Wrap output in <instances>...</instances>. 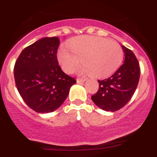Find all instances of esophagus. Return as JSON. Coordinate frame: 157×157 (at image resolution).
I'll list each match as a JSON object with an SVG mask.
<instances>
[{"instance_id": "34e87169", "label": "esophagus", "mask_w": 157, "mask_h": 157, "mask_svg": "<svg viewBox=\"0 0 157 157\" xmlns=\"http://www.w3.org/2000/svg\"><path fill=\"white\" fill-rule=\"evenodd\" d=\"M86 80V78H77V83H83Z\"/></svg>"}]
</instances>
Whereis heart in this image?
Wrapping results in <instances>:
<instances>
[{
    "label": "heart",
    "instance_id": "1",
    "mask_svg": "<svg viewBox=\"0 0 157 157\" xmlns=\"http://www.w3.org/2000/svg\"><path fill=\"white\" fill-rule=\"evenodd\" d=\"M69 48L63 45L58 51V60L65 72L71 73L82 60L84 66L80 72L102 78L113 74L124 58L122 48L111 39L96 36H81L69 41Z\"/></svg>",
    "mask_w": 157,
    "mask_h": 157
}]
</instances>
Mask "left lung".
<instances>
[{
  "label": "left lung",
  "mask_w": 157,
  "mask_h": 157,
  "mask_svg": "<svg viewBox=\"0 0 157 157\" xmlns=\"http://www.w3.org/2000/svg\"><path fill=\"white\" fill-rule=\"evenodd\" d=\"M124 53V64L109 78L98 80L99 88L91 96L99 108L106 112H115L124 107L134 95L139 79L140 67L133 52L121 45Z\"/></svg>",
  "instance_id": "1"
}]
</instances>
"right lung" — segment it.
Here are the masks:
<instances>
[{
  "label": "right lung",
  "instance_id": "right-lung-1",
  "mask_svg": "<svg viewBox=\"0 0 157 157\" xmlns=\"http://www.w3.org/2000/svg\"><path fill=\"white\" fill-rule=\"evenodd\" d=\"M58 37H45L22 51L14 66L18 92L35 112L48 113L59 108L76 80L58 65Z\"/></svg>",
  "mask_w": 157,
  "mask_h": 157
}]
</instances>
